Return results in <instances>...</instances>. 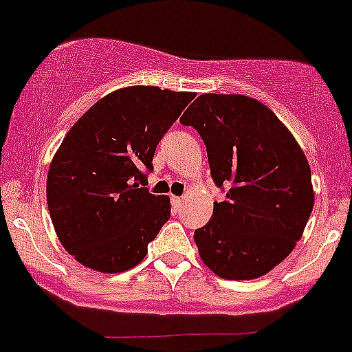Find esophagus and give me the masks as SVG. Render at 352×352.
Wrapping results in <instances>:
<instances>
[{
    "mask_svg": "<svg viewBox=\"0 0 352 352\" xmlns=\"http://www.w3.org/2000/svg\"><path fill=\"white\" fill-rule=\"evenodd\" d=\"M184 199L179 198V196H172V205L175 210H180V205H182Z\"/></svg>",
    "mask_w": 352,
    "mask_h": 352,
    "instance_id": "obj_1",
    "label": "esophagus"
}]
</instances>
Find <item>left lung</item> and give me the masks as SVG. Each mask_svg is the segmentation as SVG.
I'll return each mask as SVG.
<instances>
[{
  "label": "left lung",
  "mask_w": 352,
  "mask_h": 352,
  "mask_svg": "<svg viewBox=\"0 0 352 352\" xmlns=\"http://www.w3.org/2000/svg\"><path fill=\"white\" fill-rule=\"evenodd\" d=\"M206 146L226 199L195 231L201 261L224 280H254L290 255L313 212L311 168L276 114L245 95L203 94L182 114Z\"/></svg>",
  "instance_id": "1"
}]
</instances>
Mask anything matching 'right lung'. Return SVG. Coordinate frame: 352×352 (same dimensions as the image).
I'll use <instances>...</instances> for the list:
<instances>
[{
	"mask_svg": "<svg viewBox=\"0 0 352 352\" xmlns=\"http://www.w3.org/2000/svg\"><path fill=\"white\" fill-rule=\"evenodd\" d=\"M192 98L157 87L121 88L64 137L48 170L47 201L62 246L80 264L123 272L146 257L170 219V199L140 186L156 146Z\"/></svg>",
	"mask_w": 352,
	"mask_h": 352,
	"instance_id": "right-lung-1",
	"label": "right lung"
}]
</instances>
